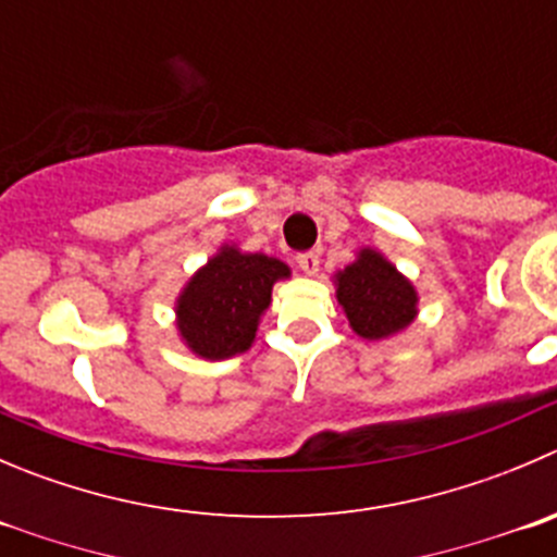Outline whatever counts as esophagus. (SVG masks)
Returning a JSON list of instances; mask_svg holds the SVG:
<instances>
[{"label":"esophagus","instance_id":"obj_1","mask_svg":"<svg viewBox=\"0 0 557 557\" xmlns=\"http://www.w3.org/2000/svg\"><path fill=\"white\" fill-rule=\"evenodd\" d=\"M295 262H298V268L304 270L306 275H314L317 270H320V253H317V251L298 253V257H295Z\"/></svg>","mask_w":557,"mask_h":557}]
</instances>
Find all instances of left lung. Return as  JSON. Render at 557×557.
<instances>
[{"instance_id":"left-lung-1","label":"left lung","mask_w":557,"mask_h":557,"mask_svg":"<svg viewBox=\"0 0 557 557\" xmlns=\"http://www.w3.org/2000/svg\"><path fill=\"white\" fill-rule=\"evenodd\" d=\"M338 304L352 331L363 338H385L416 317V289L377 251H361L338 273Z\"/></svg>"}]
</instances>
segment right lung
<instances>
[{
	"mask_svg": "<svg viewBox=\"0 0 557 557\" xmlns=\"http://www.w3.org/2000/svg\"><path fill=\"white\" fill-rule=\"evenodd\" d=\"M284 275L289 268L278 259L224 248L177 300V327L188 347L210 361L246 352L270 306V289Z\"/></svg>",
	"mask_w": 557,
	"mask_h": 557,
	"instance_id": "add662e5",
	"label": "right lung"
}]
</instances>
